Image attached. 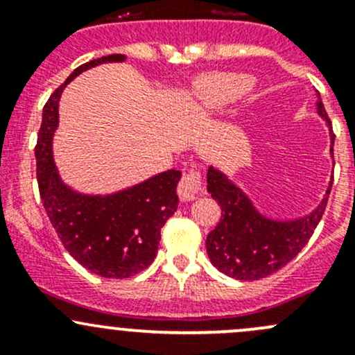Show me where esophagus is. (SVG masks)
<instances>
[{
  "label": "esophagus",
  "instance_id": "obj_1",
  "mask_svg": "<svg viewBox=\"0 0 355 355\" xmlns=\"http://www.w3.org/2000/svg\"><path fill=\"white\" fill-rule=\"evenodd\" d=\"M202 191V182H200V173L198 170H191L182 177L180 184H178V198L184 202H191V200L198 199Z\"/></svg>",
  "mask_w": 355,
  "mask_h": 355
}]
</instances>
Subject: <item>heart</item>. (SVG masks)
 Listing matches in <instances>:
<instances>
[{
	"instance_id": "obj_1",
	"label": "heart",
	"mask_w": 355,
	"mask_h": 355,
	"mask_svg": "<svg viewBox=\"0 0 355 355\" xmlns=\"http://www.w3.org/2000/svg\"><path fill=\"white\" fill-rule=\"evenodd\" d=\"M252 87V77L237 71L200 75L192 84V103L200 110L220 108L244 96Z\"/></svg>"
}]
</instances>
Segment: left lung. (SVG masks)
Listing matches in <instances>:
<instances>
[{
	"label": "left lung",
	"mask_w": 355,
	"mask_h": 355,
	"mask_svg": "<svg viewBox=\"0 0 355 355\" xmlns=\"http://www.w3.org/2000/svg\"><path fill=\"white\" fill-rule=\"evenodd\" d=\"M318 113L328 120L318 92ZM335 135L331 134V146ZM333 156V148L330 149ZM333 178L327 196L311 214L292 221L270 220L254 207L244 192L225 173L209 166L207 192L221 206L220 223L209 232L206 250L214 268L235 280H261L288 264L316 230L330 198Z\"/></svg>",
	"instance_id": "1"
}]
</instances>
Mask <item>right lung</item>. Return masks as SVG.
<instances>
[{
  "instance_id": "right-lung-1",
  "label": "right lung",
  "mask_w": 355,
  "mask_h": 355,
  "mask_svg": "<svg viewBox=\"0 0 355 355\" xmlns=\"http://www.w3.org/2000/svg\"><path fill=\"white\" fill-rule=\"evenodd\" d=\"M108 55L75 68L42 110L35 161L42 204L60 241L75 261L103 278H130L155 261L161 228L177 211L182 173L168 170L146 182L108 196L71 191L53 161V135L58 127V101L68 82L101 63L123 62Z\"/></svg>"
}]
</instances>
